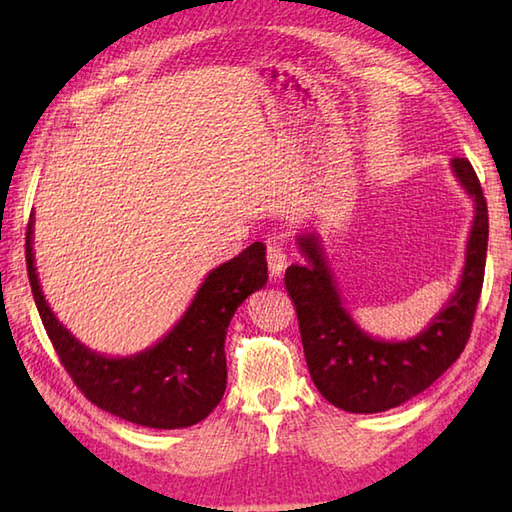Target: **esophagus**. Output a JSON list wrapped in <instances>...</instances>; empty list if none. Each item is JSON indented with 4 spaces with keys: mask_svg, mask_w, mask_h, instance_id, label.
I'll return each mask as SVG.
<instances>
[{
    "mask_svg": "<svg viewBox=\"0 0 512 512\" xmlns=\"http://www.w3.org/2000/svg\"><path fill=\"white\" fill-rule=\"evenodd\" d=\"M266 262H268V270L275 277H279L286 270V266H288L286 250L281 248L279 242H268V246H266Z\"/></svg>",
    "mask_w": 512,
    "mask_h": 512,
    "instance_id": "34e87169",
    "label": "esophagus"
}]
</instances>
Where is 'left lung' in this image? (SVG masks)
Masks as SVG:
<instances>
[{
  "mask_svg": "<svg viewBox=\"0 0 512 512\" xmlns=\"http://www.w3.org/2000/svg\"><path fill=\"white\" fill-rule=\"evenodd\" d=\"M451 167L475 200L466 264L451 301L429 328L413 339L387 343L372 339L358 328L341 306L319 237L299 235L306 266L292 264L284 281L297 308L310 376L321 396L334 407L352 413H378L398 407L447 372L469 341L484 284L488 206L471 162L453 158Z\"/></svg>",
  "mask_w": 512,
  "mask_h": 512,
  "instance_id": "left-lung-1",
  "label": "left lung"
}]
</instances>
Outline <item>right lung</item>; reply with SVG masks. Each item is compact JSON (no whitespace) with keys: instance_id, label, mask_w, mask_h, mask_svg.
Masks as SVG:
<instances>
[{"instance_id":"add662e5","label":"right lung","mask_w":512,"mask_h":512,"mask_svg":"<svg viewBox=\"0 0 512 512\" xmlns=\"http://www.w3.org/2000/svg\"><path fill=\"white\" fill-rule=\"evenodd\" d=\"M26 266L43 328L74 385L96 407L149 429L191 427L217 407L226 389L228 323L242 301L268 281L266 246L250 244L206 275L189 310L160 343L127 358H107L76 341L43 299L32 257V217Z\"/></svg>"}]
</instances>
